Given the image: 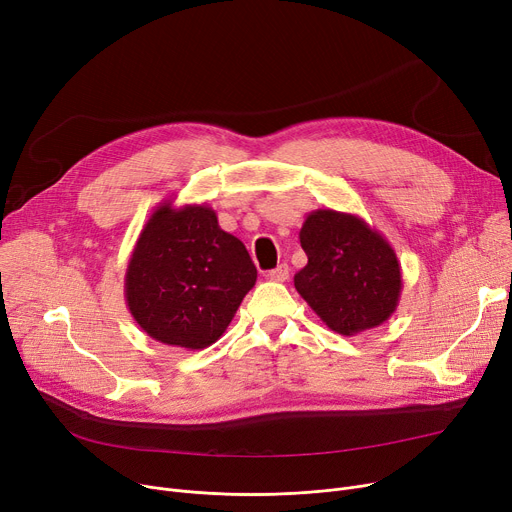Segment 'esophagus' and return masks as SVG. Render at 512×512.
<instances>
[{"instance_id": "obj_1", "label": "esophagus", "mask_w": 512, "mask_h": 512, "mask_svg": "<svg viewBox=\"0 0 512 512\" xmlns=\"http://www.w3.org/2000/svg\"><path fill=\"white\" fill-rule=\"evenodd\" d=\"M288 274H290V267H288L286 263H282V265L276 267V270L267 272V280H272V282H286V280H288Z\"/></svg>"}]
</instances>
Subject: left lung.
I'll return each instance as SVG.
<instances>
[{"mask_svg":"<svg viewBox=\"0 0 512 512\" xmlns=\"http://www.w3.org/2000/svg\"><path fill=\"white\" fill-rule=\"evenodd\" d=\"M307 265L294 288L342 336L378 328L396 311L402 274L390 242L355 213L315 209L299 232Z\"/></svg>","mask_w":512,"mask_h":512,"instance_id":"left-lung-1","label":"left lung"}]
</instances>
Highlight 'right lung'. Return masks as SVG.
Returning a JSON list of instances; mask_svg holds the SVG:
<instances>
[{"mask_svg":"<svg viewBox=\"0 0 512 512\" xmlns=\"http://www.w3.org/2000/svg\"><path fill=\"white\" fill-rule=\"evenodd\" d=\"M242 242L224 232L209 205L159 203L128 259L124 297L153 340L201 351L218 340L255 286Z\"/></svg>","mask_w":512,"mask_h":512,"instance_id":"right-lung-1","label":"right lung"}]
</instances>
